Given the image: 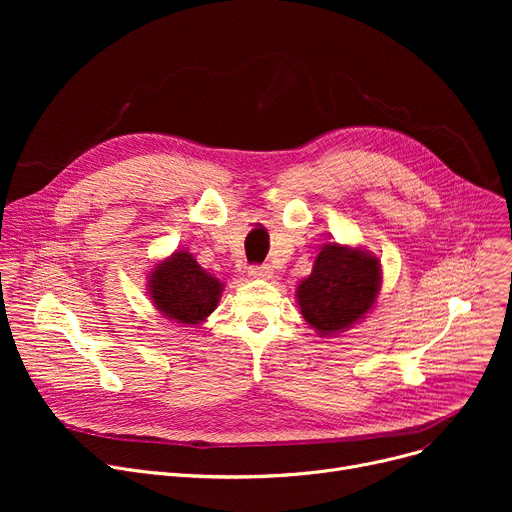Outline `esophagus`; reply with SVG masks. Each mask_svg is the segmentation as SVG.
Masks as SVG:
<instances>
[{"label": "esophagus", "mask_w": 512, "mask_h": 512, "mask_svg": "<svg viewBox=\"0 0 512 512\" xmlns=\"http://www.w3.org/2000/svg\"><path fill=\"white\" fill-rule=\"evenodd\" d=\"M249 276L251 278H270L272 270H270V265L255 263V265H249Z\"/></svg>", "instance_id": "34e87169"}]
</instances>
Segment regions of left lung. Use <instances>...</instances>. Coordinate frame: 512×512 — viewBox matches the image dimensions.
Returning a JSON list of instances; mask_svg holds the SVG:
<instances>
[{"instance_id": "8db88e82", "label": "left lung", "mask_w": 512, "mask_h": 512, "mask_svg": "<svg viewBox=\"0 0 512 512\" xmlns=\"http://www.w3.org/2000/svg\"><path fill=\"white\" fill-rule=\"evenodd\" d=\"M378 290V259L332 242L317 255L311 276L299 284L297 297L307 324L328 336L361 319L373 307Z\"/></svg>"}]
</instances>
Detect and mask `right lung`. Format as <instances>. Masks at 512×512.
<instances>
[{
    "label": "right lung",
    "mask_w": 512,
    "mask_h": 512,
    "mask_svg": "<svg viewBox=\"0 0 512 512\" xmlns=\"http://www.w3.org/2000/svg\"><path fill=\"white\" fill-rule=\"evenodd\" d=\"M149 278L155 307L178 324L195 326L218 307L222 282L201 270V265L186 251L161 261Z\"/></svg>",
    "instance_id": "add662e5"
}]
</instances>
